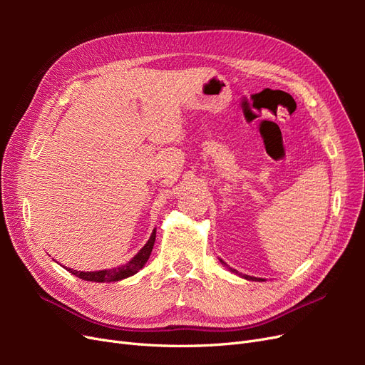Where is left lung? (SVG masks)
Here are the masks:
<instances>
[{
    "label": "left lung",
    "instance_id": "left-lung-1",
    "mask_svg": "<svg viewBox=\"0 0 365 365\" xmlns=\"http://www.w3.org/2000/svg\"><path fill=\"white\" fill-rule=\"evenodd\" d=\"M220 262H222V260H220ZM230 271H231V272H235V274H237V275H240L242 279H247V280H251V282H264L263 279H259V277H252V275H247V274H239L236 269H231V268H230Z\"/></svg>",
    "mask_w": 365,
    "mask_h": 365
}]
</instances>
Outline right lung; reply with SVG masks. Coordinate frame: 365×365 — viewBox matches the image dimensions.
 Here are the masks:
<instances>
[{
    "label": "right lung",
    "instance_id": "obj_1",
    "mask_svg": "<svg viewBox=\"0 0 365 365\" xmlns=\"http://www.w3.org/2000/svg\"><path fill=\"white\" fill-rule=\"evenodd\" d=\"M155 236H157V228H153L152 235H150L149 240L145 244V247H143L128 263L121 264V267H115V268H111V269H101V271H77V269L67 268V267H63V268L70 271L71 274H74L76 277H79V279L86 280V282L111 283V282H118V280L128 279V277H130V275L137 274L143 267H145L146 262L149 260L153 244H155Z\"/></svg>",
    "mask_w": 365,
    "mask_h": 365
}]
</instances>
